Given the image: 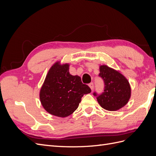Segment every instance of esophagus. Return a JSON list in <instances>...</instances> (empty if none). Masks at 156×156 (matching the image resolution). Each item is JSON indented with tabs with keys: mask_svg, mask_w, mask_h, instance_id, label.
<instances>
[{
	"mask_svg": "<svg viewBox=\"0 0 156 156\" xmlns=\"http://www.w3.org/2000/svg\"><path fill=\"white\" fill-rule=\"evenodd\" d=\"M94 83H91L89 84V87L90 88V89L92 90L94 89Z\"/></svg>",
	"mask_w": 156,
	"mask_h": 156,
	"instance_id": "obj_1",
	"label": "esophagus"
}]
</instances>
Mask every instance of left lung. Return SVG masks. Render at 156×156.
Here are the masks:
<instances>
[{
	"instance_id": "left-lung-1",
	"label": "left lung",
	"mask_w": 156,
	"mask_h": 156,
	"mask_svg": "<svg viewBox=\"0 0 156 156\" xmlns=\"http://www.w3.org/2000/svg\"><path fill=\"white\" fill-rule=\"evenodd\" d=\"M99 75L103 79L105 89L101 95L97 97L100 106L105 110L116 111L124 107L129 101L131 89L129 83L119 71L101 65ZM94 95L97 94L94 92Z\"/></svg>"
}]
</instances>
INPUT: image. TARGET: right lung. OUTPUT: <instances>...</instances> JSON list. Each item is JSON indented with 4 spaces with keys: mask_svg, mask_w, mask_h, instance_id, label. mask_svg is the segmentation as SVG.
Listing matches in <instances>:
<instances>
[{
    "mask_svg": "<svg viewBox=\"0 0 156 156\" xmlns=\"http://www.w3.org/2000/svg\"><path fill=\"white\" fill-rule=\"evenodd\" d=\"M69 64L56 62L49 69L40 91V99L49 114L65 118L79 107L84 94L90 93V87L82 83L78 75L69 72Z\"/></svg>",
    "mask_w": 156,
    "mask_h": 156,
    "instance_id": "obj_1",
    "label": "right lung"
}]
</instances>
